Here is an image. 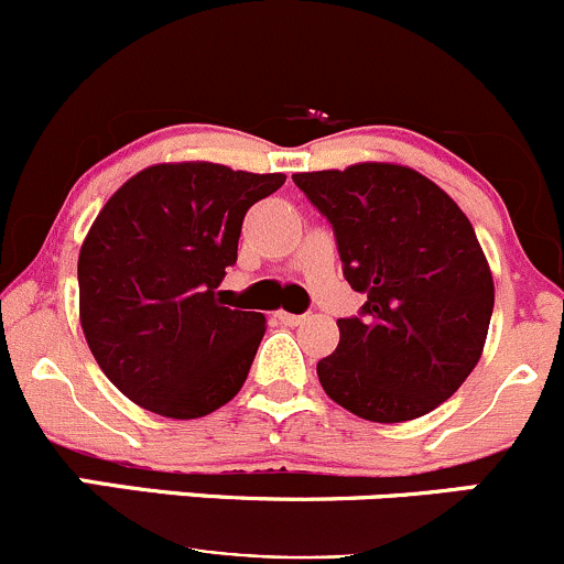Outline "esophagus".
Returning <instances> with one entry per match:
<instances>
[{"instance_id": "1", "label": "esophagus", "mask_w": 564, "mask_h": 564, "mask_svg": "<svg viewBox=\"0 0 564 564\" xmlns=\"http://www.w3.org/2000/svg\"><path fill=\"white\" fill-rule=\"evenodd\" d=\"M276 321L284 325H301L306 321V315H290V312H276Z\"/></svg>"}]
</instances>
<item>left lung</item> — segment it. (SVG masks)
<instances>
[{"instance_id":"left-lung-1","label":"left lung","mask_w":564,"mask_h":564,"mask_svg":"<svg viewBox=\"0 0 564 564\" xmlns=\"http://www.w3.org/2000/svg\"><path fill=\"white\" fill-rule=\"evenodd\" d=\"M330 223L345 280L367 295L317 361L323 391L375 423L421 417L458 391L484 352L495 280L454 197L393 162L295 173Z\"/></svg>"}]
</instances>
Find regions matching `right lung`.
Wrapping results in <instances>:
<instances>
[{
	"mask_svg": "<svg viewBox=\"0 0 564 564\" xmlns=\"http://www.w3.org/2000/svg\"><path fill=\"white\" fill-rule=\"evenodd\" d=\"M282 173L162 162L127 178L78 254L80 328L106 377L156 415H208L241 391L265 334L260 312L217 301L243 214Z\"/></svg>",
	"mask_w": 564,
	"mask_h": 564,
	"instance_id": "right-lung-1",
	"label": "right lung"
}]
</instances>
